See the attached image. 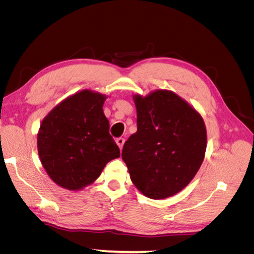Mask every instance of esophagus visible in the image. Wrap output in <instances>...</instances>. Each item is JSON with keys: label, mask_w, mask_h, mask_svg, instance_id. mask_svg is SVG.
<instances>
[{"label": "esophagus", "mask_w": 254, "mask_h": 254, "mask_svg": "<svg viewBox=\"0 0 254 254\" xmlns=\"http://www.w3.org/2000/svg\"><path fill=\"white\" fill-rule=\"evenodd\" d=\"M124 143H125V139H124V137H119V139H117V144L119 145L120 149L123 148V146H124Z\"/></svg>", "instance_id": "34e87169"}]
</instances>
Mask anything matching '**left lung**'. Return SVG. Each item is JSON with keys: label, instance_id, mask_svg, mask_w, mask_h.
Returning <instances> with one entry per match:
<instances>
[{"label": "left lung", "instance_id": "obj_1", "mask_svg": "<svg viewBox=\"0 0 254 254\" xmlns=\"http://www.w3.org/2000/svg\"><path fill=\"white\" fill-rule=\"evenodd\" d=\"M136 132L122 151L130 179L151 199L174 196L200 168L206 149L203 119L172 91L134 95Z\"/></svg>", "mask_w": 254, "mask_h": 254}]
</instances>
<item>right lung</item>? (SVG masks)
I'll use <instances>...</instances> for the list:
<instances>
[{
  "label": "right lung",
  "instance_id": "right-lung-1",
  "mask_svg": "<svg viewBox=\"0 0 254 254\" xmlns=\"http://www.w3.org/2000/svg\"><path fill=\"white\" fill-rule=\"evenodd\" d=\"M104 94L82 90L57 105L38 132V153L50 178L78 190L93 183L120 148L109 133Z\"/></svg>",
  "mask_w": 254,
  "mask_h": 254
}]
</instances>
